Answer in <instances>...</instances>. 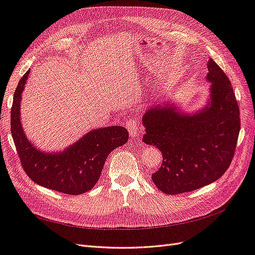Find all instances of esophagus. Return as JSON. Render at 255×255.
Returning <instances> with one entry per match:
<instances>
[{
  "mask_svg": "<svg viewBox=\"0 0 255 255\" xmlns=\"http://www.w3.org/2000/svg\"><path fill=\"white\" fill-rule=\"evenodd\" d=\"M127 128L128 129V133H129V136L132 138H136L138 135H139L140 130H139V128H138V123H137V120L136 118L132 117L129 118L127 122Z\"/></svg>",
  "mask_w": 255,
  "mask_h": 255,
  "instance_id": "1",
  "label": "esophagus"
}]
</instances>
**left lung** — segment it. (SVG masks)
<instances>
[{"mask_svg": "<svg viewBox=\"0 0 255 255\" xmlns=\"http://www.w3.org/2000/svg\"><path fill=\"white\" fill-rule=\"evenodd\" d=\"M207 70L210 97L201 110L186 114L174 105L153 106L142 116L143 142L156 145L163 154V164L152 181L167 195L215 182L234 156L241 119L232 85L212 58Z\"/></svg>", "mask_w": 255, "mask_h": 255, "instance_id": "obj_1", "label": "left lung"}]
</instances>
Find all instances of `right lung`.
Segmentation results:
<instances>
[{
  "label": "right lung",
  "mask_w": 255,
  "mask_h": 255,
  "mask_svg": "<svg viewBox=\"0 0 255 255\" xmlns=\"http://www.w3.org/2000/svg\"><path fill=\"white\" fill-rule=\"evenodd\" d=\"M29 70L14 91L10 129L23 169L35 183L67 195H81L94 188L110 153L128 142L123 127H106L89 130L78 141L57 152L42 151L28 140L21 123V98Z\"/></svg>",
  "instance_id": "1"
}]
</instances>
